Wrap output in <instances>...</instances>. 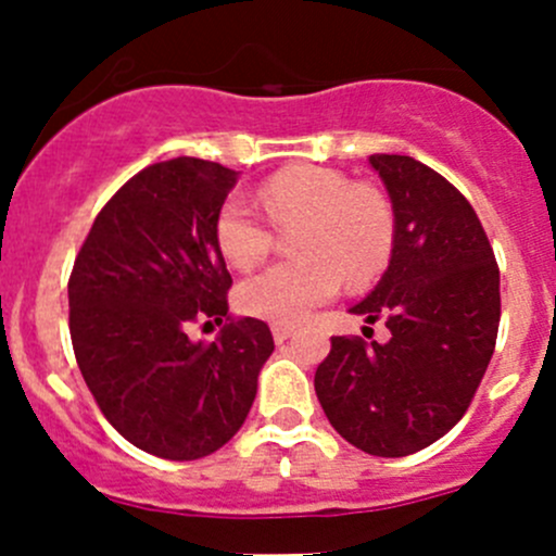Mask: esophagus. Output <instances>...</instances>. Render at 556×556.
Wrapping results in <instances>:
<instances>
[{"mask_svg": "<svg viewBox=\"0 0 556 556\" xmlns=\"http://www.w3.org/2000/svg\"><path fill=\"white\" fill-rule=\"evenodd\" d=\"M271 336L277 343H285L290 336H293V327L290 325H271Z\"/></svg>", "mask_w": 556, "mask_h": 556, "instance_id": "34e87169", "label": "esophagus"}]
</instances>
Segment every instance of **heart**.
Returning a JSON list of instances; mask_svg holds the SVG:
<instances>
[{
    "label": "heart",
    "mask_w": 556,
    "mask_h": 556,
    "mask_svg": "<svg viewBox=\"0 0 556 556\" xmlns=\"http://www.w3.org/2000/svg\"><path fill=\"white\" fill-rule=\"evenodd\" d=\"M258 200L271 225L244 197H229L215 220V242L233 268H255L274 250V229L295 231L301 258L277 263L239 288L250 317L295 325L349 285L372 282L394 253L396 218L389 197L330 167H288L266 180Z\"/></svg>",
    "instance_id": "b5f03b06"
}]
</instances>
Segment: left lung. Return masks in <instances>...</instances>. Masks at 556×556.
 Segmentation results:
<instances>
[{"mask_svg":"<svg viewBox=\"0 0 556 556\" xmlns=\"http://www.w3.org/2000/svg\"><path fill=\"white\" fill-rule=\"evenodd\" d=\"M396 218L394 253L370 295L352 308L391 338H332L314 376L332 429L381 458L445 437L469 410L493 356L501 277L475 207L413 156L372 154Z\"/></svg>","mask_w":556,"mask_h":556,"instance_id":"1","label":"left lung"}]
</instances>
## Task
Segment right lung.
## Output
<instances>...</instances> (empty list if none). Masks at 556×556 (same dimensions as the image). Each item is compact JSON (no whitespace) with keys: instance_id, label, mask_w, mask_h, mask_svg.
Returning a JSON list of instances; mask_svg holds the SVG:
<instances>
[{"instance_id":"right-lung-1","label":"right lung","mask_w":556,"mask_h":556,"mask_svg":"<svg viewBox=\"0 0 556 556\" xmlns=\"http://www.w3.org/2000/svg\"><path fill=\"white\" fill-rule=\"evenodd\" d=\"M233 184L229 167L194 156L149 165L103 204L68 277V330L87 389L127 442L160 458L224 447L274 352L266 323L229 317L215 220ZM197 318L227 325L213 344H194Z\"/></svg>"}]
</instances>
